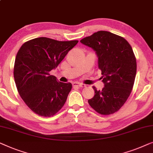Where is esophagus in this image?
<instances>
[{
    "instance_id": "1",
    "label": "esophagus",
    "mask_w": 153,
    "mask_h": 153,
    "mask_svg": "<svg viewBox=\"0 0 153 153\" xmlns=\"http://www.w3.org/2000/svg\"><path fill=\"white\" fill-rule=\"evenodd\" d=\"M73 86H74V87H85V85H84V84H82V83L74 82V83H73Z\"/></svg>"
}]
</instances>
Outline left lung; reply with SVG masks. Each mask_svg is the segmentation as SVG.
I'll use <instances>...</instances> for the list:
<instances>
[{"mask_svg": "<svg viewBox=\"0 0 153 153\" xmlns=\"http://www.w3.org/2000/svg\"><path fill=\"white\" fill-rule=\"evenodd\" d=\"M91 47L98 57V68L105 87L88 100L90 106L102 115L119 111L130 96L137 74V60L128 41L110 32L98 31L80 40Z\"/></svg>", "mask_w": 153, "mask_h": 153, "instance_id": "obj_1", "label": "left lung"}]
</instances>
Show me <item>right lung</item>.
Masks as SVG:
<instances>
[{"label":"right lung","mask_w":153,"mask_h":153,"mask_svg":"<svg viewBox=\"0 0 153 153\" xmlns=\"http://www.w3.org/2000/svg\"><path fill=\"white\" fill-rule=\"evenodd\" d=\"M78 41L39 37L25 42L15 59L14 77L19 95L36 114L50 117L66 102L71 83L57 80L50 71L57 67Z\"/></svg>","instance_id":"1"}]
</instances>
